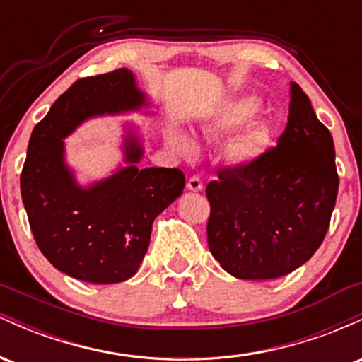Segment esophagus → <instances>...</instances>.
Returning a JSON list of instances; mask_svg holds the SVG:
<instances>
[{"label": "esophagus", "instance_id": "34e87169", "mask_svg": "<svg viewBox=\"0 0 362 362\" xmlns=\"http://www.w3.org/2000/svg\"><path fill=\"white\" fill-rule=\"evenodd\" d=\"M187 189L192 190V192H201L204 189V184H202L201 177H190L189 182H187Z\"/></svg>", "mask_w": 362, "mask_h": 362}]
</instances>
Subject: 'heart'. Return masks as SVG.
I'll list each match as a JSON object with an SVG mask.
<instances>
[{
    "label": "heart",
    "instance_id": "obj_1",
    "mask_svg": "<svg viewBox=\"0 0 362 362\" xmlns=\"http://www.w3.org/2000/svg\"><path fill=\"white\" fill-rule=\"evenodd\" d=\"M257 107V100L252 97L236 98L223 103L218 112L206 124V132L211 136L231 134L247 122ZM170 144L182 156H194L197 153V143L190 134L182 129H173L168 136ZM269 143V131L264 124L253 122L238 134L233 143V155L240 161H252L259 158Z\"/></svg>",
    "mask_w": 362,
    "mask_h": 362
}]
</instances>
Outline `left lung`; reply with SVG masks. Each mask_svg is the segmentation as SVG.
<instances>
[{"mask_svg":"<svg viewBox=\"0 0 362 362\" xmlns=\"http://www.w3.org/2000/svg\"><path fill=\"white\" fill-rule=\"evenodd\" d=\"M206 187L209 250L236 279H277L313 257L339 192L335 148L310 98L291 85L289 117L277 146L219 172Z\"/></svg>","mask_w":362,"mask_h":362,"instance_id":"left-lung-1","label":"left lung"}]
</instances>
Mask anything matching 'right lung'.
Returning a JSON list of instances; mask_svg holds the SVG:
<instances>
[{"label": "right lung", "mask_w": 362, "mask_h": 362, "mask_svg": "<svg viewBox=\"0 0 362 362\" xmlns=\"http://www.w3.org/2000/svg\"><path fill=\"white\" fill-rule=\"evenodd\" d=\"M155 103L127 68L76 81L32 131L20 189L30 230L57 271L93 284L127 281L148 252L153 221L184 192L178 168H141L143 136L122 124V163L81 185L66 161L64 139L86 120L141 112Z\"/></svg>", "instance_id": "1"}]
</instances>
